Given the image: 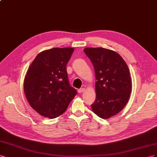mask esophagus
Returning <instances> with one entry per match:
<instances>
[{
	"label": "esophagus",
	"mask_w": 157,
	"mask_h": 157,
	"mask_svg": "<svg viewBox=\"0 0 157 157\" xmlns=\"http://www.w3.org/2000/svg\"><path fill=\"white\" fill-rule=\"evenodd\" d=\"M84 91H85V89L84 88H81V89H78V93H83Z\"/></svg>",
	"instance_id": "1"
}]
</instances>
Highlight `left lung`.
Segmentation results:
<instances>
[{
	"instance_id": "1",
	"label": "left lung",
	"mask_w": 157,
	"mask_h": 157,
	"mask_svg": "<svg viewBox=\"0 0 157 157\" xmlns=\"http://www.w3.org/2000/svg\"><path fill=\"white\" fill-rule=\"evenodd\" d=\"M95 72L96 99L91 105L98 117L108 119L126 105L132 92V79L126 64L119 54L105 48L83 49Z\"/></svg>"
}]
</instances>
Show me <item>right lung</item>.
Listing matches in <instances>:
<instances>
[{
  "instance_id": "add662e5",
  "label": "right lung",
  "mask_w": 157,
  "mask_h": 157,
  "mask_svg": "<svg viewBox=\"0 0 157 157\" xmlns=\"http://www.w3.org/2000/svg\"><path fill=\"white\" fill-rule=\"evenodd\" d=\"M74 51L67 47L42 51L27 71L25 95L29 105L41 116L51 119L60 116L77 94L70 86L66 71Z\"/></svg>"
}]
</instances>
